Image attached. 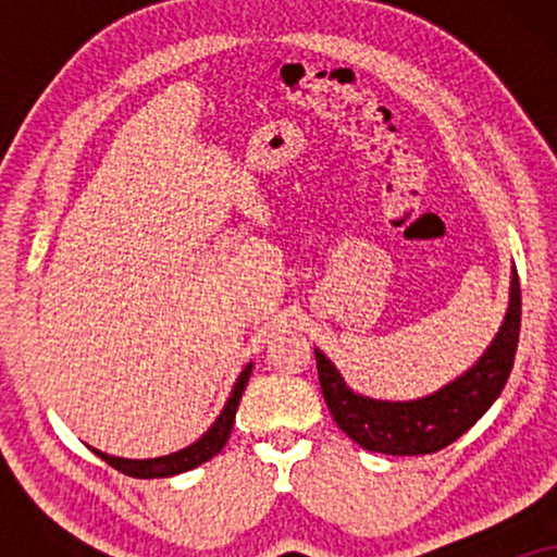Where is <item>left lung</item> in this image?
Returning a JSON list of instances; mask_svg holds the SVG:
<instances>
[{
	"mask_svg": "<svg viewBox=\"0 0 557 557\" xmlns=\"http://www.w3.org/2000/svg\"><path fill=\"white\" fill-rule=\"evenodd\" d=\"M520 278L512 269L509 307L492 345L463 375L418 400H375L349 391L339 370L314 349L319 385L334 423L355 444L377 454L421 456L454 444L505 391L520 342Z\"/></svg>",
	"mask_w": 557,
	"mask_h": 557,
	"instance_id": "left-lung-1",
	"label": "left lung"
}]
</instances>
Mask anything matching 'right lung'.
<instances>
[{"instance_id": "right-lung-1", "label": "right lung", "mask_w": 557, "mask_h": 557, "mask_svg": "<svg viewBox=\"0 0 557 557\" xmlns=\"http://www.w3.org/2000/svg\"><path fill=\"white\" fill-rule=\"evenodd\" d=\"M250 370H253V362H248L238 375V380H235L231 398H227L225 408L220 410L215 423H212L210 429L205 431L202 436L197 438L195 444H189L187 448H180V451H174L170 456H159V459H119V456H109V454L98 451V448H94V454L101 456V459L109 463V467L121 471V474H128V476H136V479L174 476V474H182V471L200 467V463L210 461L212 456L223 451L227 438H231V431H233V423H235V410H238V406H240V395L248 385Z\"/></svg>"}]
</instances>
